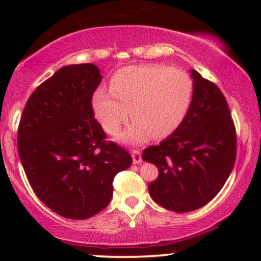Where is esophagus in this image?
<instances>
[{"mask_svg": "<svg viewBox=\"0 0 261 261\" xmlns=\"http://www.w3.org/2000/svg\"><path fill=\"white\" fill-rule=\"evenodd\" d=\"M131 155H133V163L134 164H139V163H141V152L140 150H133L131 151Z\"/></svg>", "mask_w": 261, "mask_h": 261, "instance_id": "esophagus-1", "label": "esophagus"}]
</instances>
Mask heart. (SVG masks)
I'll return each instance as SVG.
<instances>
[{"instance_id":"1","label":"heart","mask_w":261,"mask_h":261,"mask_svg":"<svg viewBox=\"0 0 261 261\" xmlns=\"http://www.w3.org/2000/svg\"><path fill=\"white\" fill-rule=\"evenodd\" d=\"M110 89L98 88L92 107L102 127L111 135L135 118L120 136L125 143H143L150 136L163 139L174 133L189 111L193 82L187 73L167 65H130L117 70Z\"/></svg>"}]
</instances>
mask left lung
Returning a JSON list of instances; mask_svg holds the SVG:
<instances>
[{"mask_svg": "<svg viewBox=\"0 0 261 261\" xmlns=\"http://www.w3.org/2000/svg\"><path fill=\"white\" fill-rule=\"evenodd\" d=\"M193 97L181 125L143 159L159 169L149 184L151 198L164 208L189 212L212 201L232 172L236 128L227 101L211 81L192 70Z\"/></svg>", "mask_w": 261, "mask_h": 261, "instance_id": "obj_1", "label": "left lung"}]
</instances>
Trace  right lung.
<instances>
[{
    "mask_svg": "<svg viewBox=\"0 0 261 261\" xmlns=\"http://www.w3.org/2000/svg\"><path fill=\"white\" fill-rule=\"evenodd\" d=\"M101 80L89 63L60 68L29 97L18 123V155L31 188L70 220L106 208L115 175L133 163L94 118L92 97Z\"/></svg>",
    "mask_w": 261,
    "mask_h": 261,
    "instance_id": "1",
    "label": "right lung"
}]
</instances>
